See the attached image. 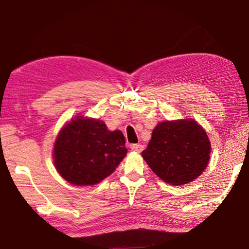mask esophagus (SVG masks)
<instances>
[{
  "instance_id": "esophagus-1",
  "label": "esophagus",
  "mask_w": 249,
  "mask_h": 249,
  "mask_svg": "<svg viewBox=\"0 0 249 249\" xmlns=\"http://www.w3.org/2000/svg\"><path fill=\"white\" fill-rule=\"evenodd\" d=\"M130 148H132L133 151H136V153H142V149H144V146L141 144H133L130 146Z\"/></svg>"
}]
</instances>
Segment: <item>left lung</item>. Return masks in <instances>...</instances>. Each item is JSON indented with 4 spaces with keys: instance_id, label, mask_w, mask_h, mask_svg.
<instances>
[{
    "instance_id": "obj_1",
    "label": "left lung",
    "mask_w": 249,
    "mask_h": 249,
    "mask_svg": "<svg viewBox=\"0 0 249 249\" xmlns=\"http://www.w3.org/2000/svg\"><path fill=\"white\" fill-rule=\"evenodd\" d=\"M211 144L193 120L162 122L156 126L142 156L167 183L180 185L196 179L208 166Z\"/></svg>"
}]
</instances>
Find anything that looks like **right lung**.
Wrapping results in <instances>:
<instances>
[{
  "label": "right lung",
  "instance_id": "1",
  "mask_svg": "<svg viewBox=\"0 0 249 249\" xmlns=\"http://www.w3.org/2000/svg\"><path fill=\"white\" fill-rule=\"evenodd\" d=\"M124 135L109 132L104 122L77 117L59 133L53 148L54 166L75 185L99 183L126 156Z\"/></svg>",
  "mask_w": 249,
  "mask_h": 249
}]
</instances>
